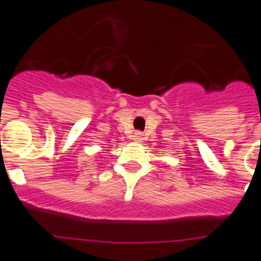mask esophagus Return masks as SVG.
<instances>
[{
	"label": "esophagus",
	"mask_w": 261,
	"mask_h": 261,
	"mask_svg": "<svg viewBox=\"0 0 261 261\" xmlns=\"http://www.w3.org/2000/svg\"><path fill=\"white\" fill-rule=\"evenodd\" d=\"M133 140H135V142H142L144 141V135L140 132H136L135 135H133Z\"/></svg>",
	"instance_id": "1"
}]
</instances>
